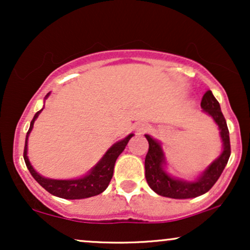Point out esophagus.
Here are the masks:
<instances>
[{
  "label": "esophagus",
  "mask_w": 250,
  "mask_h": 250,
  "mask_svg": "<svg viewBox=\"0 0 250 250\" xmlns=\"http://www.w3.org/2000/svg\"><path fill=\"white\" fill-rule=\"evenodd\" d=\"M136 130L139 134H145L146 131L149 130V125H146V123H140L136 127Z\"/></svg>",
  "instance_id": "1"
}]
</instances>
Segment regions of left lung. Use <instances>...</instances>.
<instances>
[{
    "label": "left lung",
    "mask_w": 250,
    "mask_h": 250,
    "mask_svg": "<svg viewBox=\"0 0 250 250\" xmlns=\"http://www.w3.org/2000/svg\"><path fill=\"white\" fill-rule=\"evenodd\" d=\"M201 107L206 113L213 117L214 121L219 125L221 137L223 141V151L219 159L215 160L206 169L205 173L199 177L196 182H185V181L175 180L168 174H166L162 168L163 153L161 146L151 139L149 135H146L149 143L148 153L146 155L145 160L146 180H147L149 187L161 196L170 197V199H190V197H196L207 193L219 180L223 169L228 163L229 156H230L229 130L227 127L225 116L221 111L220 103L217 102L210 90H207L203 95Z\"/></svg>",
    "instance_id": "obj_1"
}]
</instances>
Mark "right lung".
Wrapping results in <instances>:
<instances>
[{
    "mask_svg": "<svg viewBox=\"0 0 250 250\" xmlns=\"http://www.w3.org/2000/svg\"><path fill=\"white\" fill-rule=\"evenodd\" d=\"M49 94H47V96ZM42 110V109H41ZM41 110L37 111L34 116V119L30 122V128L28 130L27 136H25V145H24V151H23V157L25 166H27L28 170L30 171L31 176L35 179L37 182L40 183V186H42L48 193L55 195L57 197H62V199H68V200H79V199H85V197H91L95 196V195L101 194L102 191L105 190V188L108 187L109 182H110L111 177L114 174V166H115L116 159L119 157V155L125 150V146L130 137L133 136V134L128 135L125 140L115 143L109 150L105 153L104 156L102 157V160L95 166V168H93V170L90 171V174L87 176L82 177L79 180H49L44 179L41 175L37 174L31 167L29 160L27 156V140L28 135H29L30 130L33 129L34 122H35L36 117L39 116V114L41 113Z\"/></svg>",
    "mask_w": 250,
    "mask_h": 250,
    "instance_id": "1",
    "label": "right lung"
}]
</instances>
